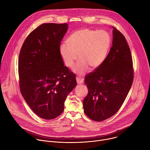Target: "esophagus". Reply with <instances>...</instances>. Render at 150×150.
I'll return each instance as SVG.
<instances>
[{"label": "esophagus", "instance_id": "esophagus-1", "mask_svg": "<svg viewBox=\"0 0 150 150\" xmlns=\"http://www.w3.org/2000/svg\"><path fill=\"white\" fill-rule=\"evenodd\" d=\"M76 82L78 83H82L83 82V79L81 77H79V76H77L76 77Z\"/></svg>", "mask_w": 150, "mask_h": 150}]
</instances>
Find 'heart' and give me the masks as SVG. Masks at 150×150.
I'll return each mask as SVG.
<instances>
[{"label": "heart", "instance_id": "obj_1", "mask_svg": "<svg viewBox=\"0 0 150 150\" xmlns=\"http://www.w3.org/2000/svg\"><path fill=\"white\" fill-rule=\"evenodd\" d=\"M112 44L110 34L104 30L82 28L74 32L67 42L61 44L60 56L65 65L71 68L78 59L74 71L83 75L90 67L93 69L100 67L105 61Z\"/></svg>", "mask_w": 150, "mask_h": 150}]
</instances>
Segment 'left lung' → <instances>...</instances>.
Wrapping results in <instances>:
<instances>
[{
	"mask_svg": "<svg viewBox=\"0 0 150 150\" xmlns=\"http://www.w3.org/2000/svg\"><path fill=\"white\" fill-rule=\"evenodd\" d=\"M113 42L102 65L85 78L88 93L83 101L84 113L95 121L115 115L134 80L132 58L124 35L113 27Z\"/></svg>",
	"mask_w": 150,
	"mask_h": 150,
	"instance_id": "8db88e82",
	"label": "left lung"
}]
</instances>
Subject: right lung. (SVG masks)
Returning a JSON list of instances; mask_svg holds the SVG:
<instances>
[{"label":"right lung","instance_id":"obj_1","mask_svg":"<svg viewBox=\"0 0 150 150\" xmlns=\"http://www.w3.org/2000/svg\"><path fill=\"white\" fill-rule=\"evenodd\" d=\"M68 24H42L25 40L18 60L20 91L31 110L47 120L59 116L76 85L75 75L64 66L59 48Z\"/></svg>","mask_w":150,"mask_h":150}]
</instances>
